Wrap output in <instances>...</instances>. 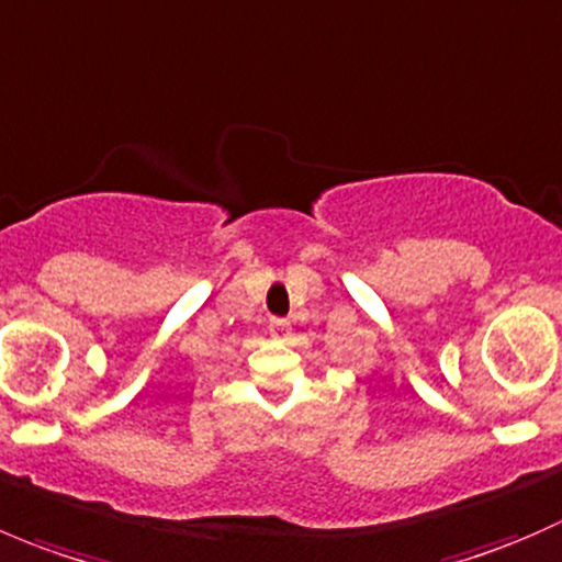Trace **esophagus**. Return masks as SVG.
Returning <instances> with one entry per match:
<instances>
[{
    "mask_svg": "<svg viewBox=\"0 0 562 562\" xmlns=\"http://www.w3.org/2000/svg\"><path fill=\"white\" fill-rule=\"evenodd\" d=\"M270 336L273 338H286L289 333H292V325H289L286 319H270Z\"/></svg>",
    "mask_w": 562,
    "mask_h": 562,
    "instance_id": "1",
    "label": "esophagus"
}]
</instances>
